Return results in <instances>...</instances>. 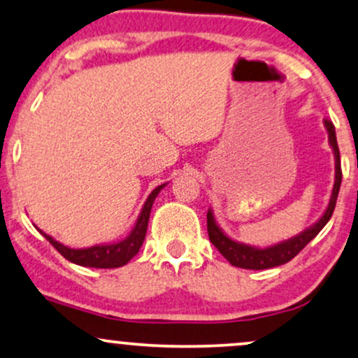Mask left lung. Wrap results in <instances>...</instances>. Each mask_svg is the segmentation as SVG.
I'll use <instances>...</instances> for the list:
<instances>
[{
  "label": "left lung",
  "instance_id": "8db88e82",
  "mask_svg": "<svg viewBox=\"0 0 358 358\" xmlns=\"http://www.w3.org/2000/svg\"><path fill=\"white\" fill-rule=\"evenodd\" d=\"M325 129L329 132V144L332 145L334 157H335V182L332 189V196H330L329 206L325 209V213L322 214V217L317 220L315 224H312L310 227H307L306 231H302L297 236H294L292 239L282 241L279 244H273L271 247H260L242 244V242L232 241L231 237H227L222 232V229L215 222L213 210H207V232H209V239L213 242L214 247H217L220 254L226 257L232 266L241 267V268H250V271H262V268H271L287 264L289 260H292L301 250L310 242L314 237L319 234L322 229L325 227V224L329 222L332 217L335 204H337V196L341 191V182H342V169H341V152H338L337 145V136H335V127L330 121L325 119L324 121Z\"/></svg>",
  "mask_w": 358,
  "mask_h": 358
}]
</instances>
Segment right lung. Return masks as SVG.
I'll return each instance as SVG.
<instances>
[{"label": "right lung", "mask_w": 358, "mask_h": 358, "mask_svg": "<svg viewBox=\"0 0 358 358\" xmlns=\"http://www.w3.org/2000/svg\"><path fill=\"white\" fill-rule=\"evenodd\" d=\"M166 184H161L154 191L149 194L148 199H145L143 210H141L138 220H136L134 227L129 232V236L126 239L113 242V244H98L92 247H86V249H71V247L61 244L56 239H52L51 236L44 234L41 229H38L39 232L50 241V244L63 255L64 259H68L69 262L78 264L83 267H94V268H116L126 266L129 260L139 252L141 245H143L145 231H148V222L149 215H151V209L154 204V199L157 197V194L161 192V189Z\"/></svg>", "instance_id": "1"}]
</instances>
